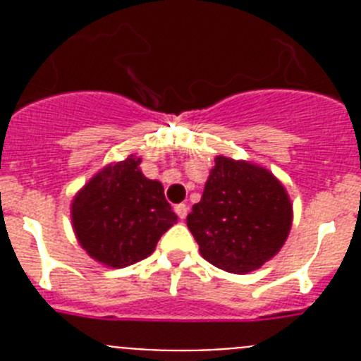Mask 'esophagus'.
Listing matches in <instances>:
<instances>
[{"label": "esophagus", "instance_id": "34e87169", "mask_svg": "<svg viewBox=\"0 0 361 361\" xmlns=\"http://www.w3.org/2000/svg\"><path fill=\"white\" fill-rule=\"evenodd\" d=\"M175 213H177L178 215V219H186V215H188V206L186 204H177V206H175Z\"/></svg>", "mask_w": 361, "mask_h": 361}]
</instances>
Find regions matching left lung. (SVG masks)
I'll return each instance as SVG.
<instances>
[{"label":"left lung","instance_id":"obj_1","mask_svg":"<svg viewBox=\"0 0 361 361\" xmlns=\"http://www.w3.org/2000/svg\"><path fill=\"white\" fill-rule=\"evenodd\" d=\"M293 208L282 184L250 162L216 157L188 228L209 264L244 275L275 257L291 229Z\"/></svg>","mask_w":361,"mask_h":361}]
</instances>
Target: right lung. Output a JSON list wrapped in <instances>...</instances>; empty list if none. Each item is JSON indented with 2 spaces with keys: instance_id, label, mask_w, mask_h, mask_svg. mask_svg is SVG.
Segmentation results:
<instances>
[{
  "instance_id": "obj_1",
  "label": "right lung",
  "mask_w": 361,
  "mask_h": 361,
  "mask_svg": "<svg viewBox=\"0 0 361 361\" xmlns=\"http://www.w3.org/2000/svg\"><path fill=\"white\" fill-rule=\"evenodd\" d=\"M139 159L106 166L72 204V222L86 253L110 267H126L153 253L177 222L164 188L139 170Z\"/></svg>"
}]
</instances>
